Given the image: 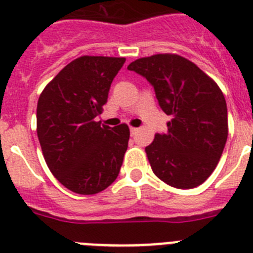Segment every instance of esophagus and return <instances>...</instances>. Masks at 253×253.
<instances>
[{"mask_svg":"<svg viewBox=\"0 0 253 253\" xmlns=\"http://www.w3.org/2000/svg\"><path fill=\"white\" fill-rule=\"evenodd\" d=\"M138 131V128H134V126H130V134L131 135H134V134L137 133Z\"/></svg>","mask_w":253,"mask_h":253,"instance_id":"34e87169","label":"esophagus"}]
</instances>
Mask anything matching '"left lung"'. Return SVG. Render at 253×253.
Masks as SVG:
<instances>
[{"instance_id": "left-lung-1", "label": "left lung", "mask_w": 253, "mask_h": 253, "mask_svg": "<svg viewBox=\"0 0 253 253\" xmlns=\"http://www.w3.org/2000/svg\"><path fill=\"white\" fill-rule=\"evenodd\" d=\"M153 86L161 109L171 115L166 134L146 147L152 171L176 189L202 185L215 169L228 137L224 95L195 63L177 54L139 58L128 66Z\"/></svg>"}]
</instances>
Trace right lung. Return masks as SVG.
<instances>
[{"instance_id": "add662e5", "label": "right lung", "mask_w": 253, "mask_h": 253, "mask_svg": "<svg viewBox=\"0 0 253 253\" xmlns=\"http://www.w3.org/2000/svg\"><path fill=\"white\" fill-rule=\"evenodd\" d=\"M125 58L82 55L67 64L40 93L37 133L44 160L60 184L93 195L119 175L128 148V125L111 128L102 113L111 82Z\"/></svg>"}]
</instances>
